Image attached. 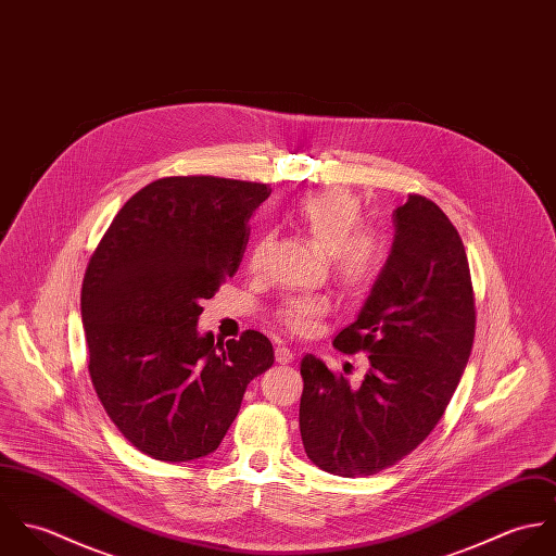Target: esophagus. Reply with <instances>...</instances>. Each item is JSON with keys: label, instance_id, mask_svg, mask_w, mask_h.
Listing matches in <instances>:
<instances>
[{"label": "esophagus", "instance_id": "1", "mask_svg": "<svg viewBox=\"0 0 556 556\" xmlns=\"http://www.w3.org/2000/svg\"><path fill=\"white\" fill-rule=\"evenodd\" d=\"M295 359V353L289 346H276V362L278 364H291Z\"/></svg>", "mask_w": 556, "mask_h": 556}]
</instances>
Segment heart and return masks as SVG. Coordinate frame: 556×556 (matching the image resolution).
Returning a JSON list of instances; mask_svg holds the SVG:
<instances>
[{
    "label": "heart",
    "instance_id": "heart-1",
    "mask_svg": "<svg viewBox=\"0 0 556 556\" xmlns=\"http://www.w3.org/2000/svg\"><path fill=\"white\" fill-rule=\"evenodd\" d=\"M291 220L329 256L331 269L344 289H366L379 276L386 261V245L372 231L359 229L362 203L353 192L342 188L311 192L293 205ZM263 248L265 238L252 243L250 265L258 263ZM323 313H327L325 298H298L289 300L278 317L293 333H306L313 318Z\"/></svg>",
    "mask_w": 556,
    "mask_h": 556
}]
</instances>
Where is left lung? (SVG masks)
<instances>
[{"instance_id":"obj_1","label":"left lung","mask_w":556,"mask_h":556,"mask_svg":"<svg viewBox=\"0 0 556 556\" xmlns=\"http://www.w3.org/2000/svg\"><path fill=\"white\" fill-rule=\"evenodd\" d=\"M392 218L390 256L357 318L333 340L344 353H368L364 381L336 377L315 355L302 359L304 450L331 476H375L408 456L443 417L476 338L456 227L417 194Z\"/></svg>"}]
</instances>
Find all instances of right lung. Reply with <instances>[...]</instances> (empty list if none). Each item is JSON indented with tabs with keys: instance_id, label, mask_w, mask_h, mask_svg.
<instances>
[{
	"instance_id": "1",
	"label": "right lung",
	"mask_w": 556,
	"mask_h": 556,
	"mask_svg": "<svg viewBox=\"0 0 556 556\" xmlns=\"http://www.w3.org/2000/svg\"><path fill=\"white\" fill-rule=\"evenodd\" d=\"M265 184L164 177L117 212L89 258L80 317L106 415L143 454L190 463L218 450L248 383L274 364L261 331L216 344L201 302L238 271Z\"/></svg>"
}]
</instances>
